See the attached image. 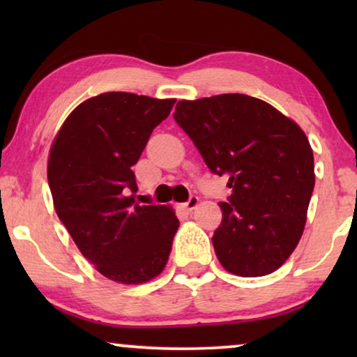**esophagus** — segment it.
I'll return each mask as SVG.
<instances>
[{
    "label": "esophagus",
    "instance_id": "34e87169",
    "mask_svg": "<svg viewBox=\"0 0 357 357\" xmlns=\"http://www.w3.org/2000/svg\"><path fill=\"white\" fill-rule=\"evenodd\" d=\"M198 203H199V198L192 195V197L187 199V203H183V208L187 209V211H193V209L198 206Z\"/></svg>",
    "mask_w": 357,
    "mask_h": 357
}]
</instances>
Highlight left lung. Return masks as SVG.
<instances>
[{"label": "left lung", "mask_w": 357, "mask_h": 357, "mask_svg": "<svg viewBox=\"0 0 357 357\" xmlns=\"http://www.w3.org/2000/svg\"><path fill=\"white\" fill-rule=\"evenodd\" d=\"M174 119L213 174L229 178L214 231L218 260L238 276L278 270L304 232L314 192V153L304 131L245 94L180 100Z\"/></svg>", "instance_id": "1"}]
</instances>
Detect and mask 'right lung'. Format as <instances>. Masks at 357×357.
<instances>
[{"instance_id":"right-lung-1","label":"right lung","mask_w":357,"mask_h":357,"mask_svg":"<svg viewBox=\"0 0 357 357\" xmlns=\"http://www.w3.org/2000/svg\"><path fill=\"white\" fill-rule=\"evenodd\" d=\"M175 99L105 92L77 105L48 158L55 211L82 255L112 281L141 284L164 270L178 219L162 204L135 203L131 167Z\"/></svg>"}]
</instances>
